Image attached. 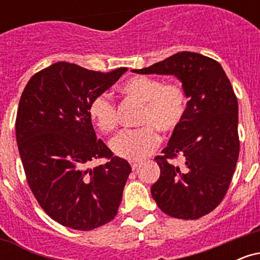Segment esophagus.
<instances>
[{
	"label": "esophagus",
	"mask_w": 260,
	"mask_h": 260,
	"mask_svg": "<svg viewBox=\"0 0 260 260\" xmlns=\"http://www.w3.org/2000/svg\"><path fill=\"white\" fill-rule=\"evenodd\" d=\"M139 165H140L139 162H134V161H133V162H131V166H132V170L138 169V168H139Z\"/></svg>",
	"instance_id": "esophagus-1"
}]
</instances>
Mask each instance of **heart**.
<instances>
[{
  "label": "heart",
  "mask_w": 260,
  "mask_h": 260,
  "mask_svg": "<svg viewBox=\"0 0 260 260\" xmlns=\"http://www.w3.org/2000/svg\"><path fill=\"white\" fill-rule=\"evenodd\" d=\"M122 92L131 99L144 104L139 120L143 128L123 131L110 143L113 154L126 160H142L159 147L156 131L174 133L181 124L187 109L186 92L175 82L161 83L159 79L137 76L122 85ZM91 121L103 133L117 127L116 107L107 94H99L88 107Z\"/></svg>",
  "instance_id": "1"
}]
</instances>
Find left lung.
I'll list each match as a JSON object with an SVG mask.
<instances>
[{
  "label": "left lung",
  "mask_w": 260,
  "mask_h": 260,
  "mask_svg": "<svg viewBox=\"0 0 260 260\" xmlns=\"http://www.w3.org/2000/svg\"><path fill=\"white\" fill-rule=\"evenodd\" d=\"M138 74L175 76L188 98L184 117L168 147L155 157L160 177L151 186L157 207L177 219L196 220L213 211L228 192L238 154V104L215 59L182 51ZM181 154L182 168L168 159Z\"/></svg>",
  "instance_id": "left-lung-1"
}]
</instances>
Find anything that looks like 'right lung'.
I'll return each instance as SVG.
<instances>
[{
	"label": "right lung",
	"instance_id": "obj_1",
	"mask_svg": "<svg viewBox=\"0 0 260 260\" xmlns=\"http://www.w3.org/2000/svg\"><path fill=\"white\" fill-rule=\"evenodd\" d=\"M126 71L56 62L34 74L20 96L16 138L26 181L45 213L67 228L89 231L117 214L132 169L96 138L88 107ZM100 157L105 164L87 168Z\"/></svg>",
	"mask_w": 260,
	"mask_h": 260
}]
</instances>
